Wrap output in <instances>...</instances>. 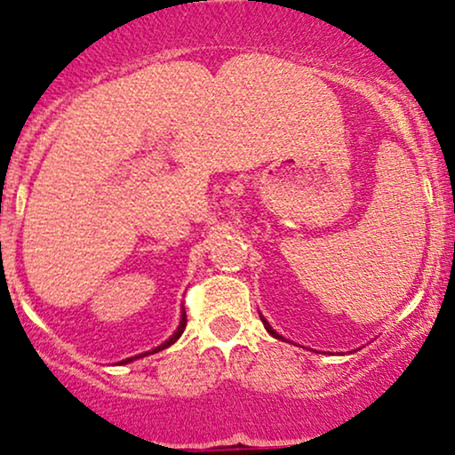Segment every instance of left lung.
Returning <instances> with one entry per match:
<instances>
[{
    "label": "left lung",
    "instance_id": "8db88e82",
    "mask_svg": "<svg viewBox=\"0 0 455 455\" xmlns=\"http://www.w3.org/2000/svg\"><path fill=\"white\" fill-rule=\"evenodd\" d=\"M258 315H260V313H258ZM260 319H262V323H264V327H267V331L270 333V336H275V338H277V340H285V342H290V340H287V338H283V336H281V333H277V331H275V330H273V327H270V325H268V321L262 317V315H260ZM302 348H304V347H302ZM315 353H317V350H315Z\"/></svg>",
    "mask_w": 455,
    "mask_h": 455
}]
</instances>
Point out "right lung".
I'll return each instance as SVG.
<instances>
[{
    "label": "right lung",
    "instance_id": "add662e5",
    "mask_svg": "<svg viewBox=\"0 0 455 455\" xmlns=\"http://www.w3.org/2000/svg\"><path fill=\"white\" fill-rule=\"evenodd\" d=\"M185 327H187V310L182 308V315H180V325H178V330L172 333V338L170 340H165L164 344H159L157 348H153V350H147V353H140V355H136V356H130V359H125V361H122V363L119 365H125V363H130V361H134V359H140V356H147V355H151V353H159V350H164V348H168V347H172V344H174L178 338L182 336V331H185Z\"/></svg>",
    "mask_w": 455,
    "mask_h": 455
}]
</instances>
